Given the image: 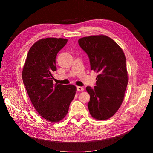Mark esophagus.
Here are the masks:
<instances>
[{"mask_svg": "<svg viewBox=\"0 0 153 153\" xmlns=\"http://www.w3.org/2000/svg\"><path fill=\"white\" fill-rule=\"evenodd\" d=\"M76 89H77V91H79V92H82V91H84V88H83L82 87H79V86H77V87H76Z\"/></svg>", "mask_w": 153, "mask_h": 153, "instance_id": "obj_1", "label": "esophagus"}]
</instances>
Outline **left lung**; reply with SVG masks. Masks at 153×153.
Here are the masks:
<instances>
[{"label": "left lung", "instance_id": "8db88e82", "mask_svg": "<svg viewBox=\"0 0 153 153\" xmlns=\"http://www.w3.org/2000/svg\"><path fill=\"white\" fill-rule=\"evenodd\" d=\"M89 59L91 69L98 73L96 86L86 87L91 98L87 106L92 117L106 120L121 106L128 82L126 57L109 37L91 36L78 39Z\"/></svg>", "mask_w": 153, "mask_h": 153}]
</instances>
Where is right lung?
Here are the masks:
<instances>
[{
	"mask_svg": "<svg viewBox=\"0 0 153 153\" xmlns=\"http://www.w3.org/2000/svg\"><path fill=\"white\" fill-rule=\"evenodd\" d=\"M67 42L66 39L54 38L38 41L30 48L23 68V82L32 105L50 122L66 116L76 93L75 85L53 84L57 55Z\"/></svg>",
	"mask_w": 153,
	"mask_h": 153,
	"instance_id": "add662e5",
	"label": "right lung"
}]
</instances>
